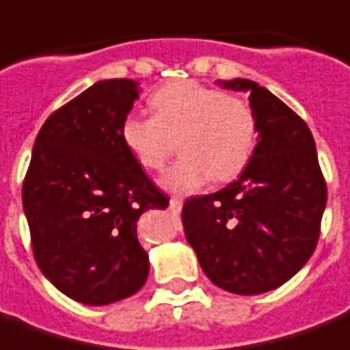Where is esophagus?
Instances as JSON below:
<instances>
[{"label":"esophagus","mask_w":350,"mask_h":350,"mask_svg":"<svg viewBox=\"0 0 350 350\" xmlns=\"http://www.w3.org/2000/svg\"><path fill=\"white\" fill-rule=\"evenodd\" d=\"M170 211H172V213H174V215H178V213H180V211H182V199H178V197H172V199H170Z\"/></svg>","instance_id":"obj_1"}]
</instances>
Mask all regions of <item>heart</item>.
Wrapping results in <instances>:
<instances>
[{
    "instance_id": "heart-1",
    "label": "heart",
    "mask_w": 350,
    "mask_h": 350,
    "mask_svg": "<svg viewBox=\"0 0 350 350\" xmlns=\"http://www.w3.org/2000/svg\"><path fill=\"white\" fill-rule=\"evenodd\" d=\"M153 116L128 115L120 126L126 149L137 165L157 172L174 153L182 159L161 178L172 193H191L213 178L230 182L249 165L256 145L251 105L193 80L161 85L151 95Z\"/></svg>"
}]
</instances>
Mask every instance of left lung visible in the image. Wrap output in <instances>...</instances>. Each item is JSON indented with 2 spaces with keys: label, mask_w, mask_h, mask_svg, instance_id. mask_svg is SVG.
<instances>
[{
  "label": "left lung",
  "mask_w": 350,
  "mask_h": 350,
  "mask_svg": "<svg viewBox=\"0 0 350 350\" xmlns=\"http://www.w3.org/2000/svg\"><path fill=\"white\" fill-rule=\"evenodd\" d=\"M216 84L249 94L258 137L239 178L216 193L187 199L182 222L213 284L260 295L291 280L312 256L327 189L301 116L253 80Z\"/></svg>",
  "instance_id": "8db88e82"
}]
</instances>
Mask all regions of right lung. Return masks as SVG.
Instances as JSON below:
<instances>
[{"label":"right lung","instance_id":"1","mask_svg":"<svg viewBox=\"0 0 350 350\" xmlns=\"http://www.w3.org/2000/svg\"><path fill=\"white\" fill-rule=\"evenodd\" d=\"M139 84L99 80L45 120L23 184V206L42 274L84 305L137 293L149 256L137 220L168 197L126 149L120 126Z\"/></svg>","mask_w":350,"mask_h":350}]
</instances>
